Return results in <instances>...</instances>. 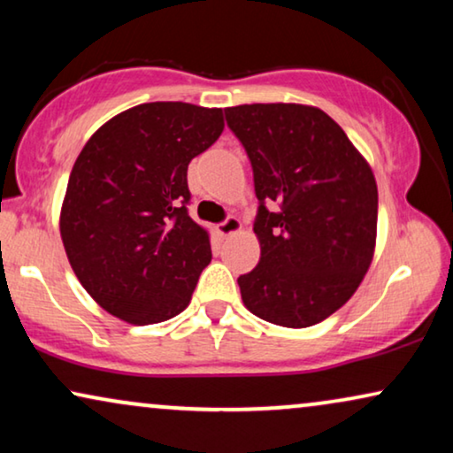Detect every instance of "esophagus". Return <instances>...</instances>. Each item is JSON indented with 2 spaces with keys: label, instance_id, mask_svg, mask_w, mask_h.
<instances>
[{
  "label": "esophagus",
  "instance_id": "34e87169",
  "mask_svg": "<svg viewBox=\"0 0 453 453\" xmlns=\"http://www.w3.org/2000/svg\"><path fill=\"white\" fill-rule=\"evenodd\" d=\"M216 231H219L220 237H231V234H237L241 231V220L234 219V216H228L225 222L216 226Z\"/></svg>",
  "mask_w": 453,
  "mask_h": 453
}]
</instances>
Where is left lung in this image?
Wrapping results in <instances>:
<instances>
[{
    "label": "left lung",
    "instance_id": "obj_1",
    "mask_svg": "<svg viewBox=\"0 0 453 453\" xmlns=\"http://www.w3.org/2000/svg\"><path fill=\"white\" fill-rule=\"evenodd\" d=\"M253 166L259 264L239 276L243 305L282 327L338 311L367 274L377 239V183L344 129L311 104L225 109ZM280 209L270 213L265 203Z\"/></svg>",
    "mask_w": 453,
    "mask_h": 453
}]
</instances>
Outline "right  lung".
<instances>
[{"mask_svg": "<svg viewBox=\"0 0 453 453\" xmlns=\"http://www.w3.org/2000/svg\"><path fill=\"white\" fill-rule=\"evenodd\" d=\"M222 129V109L144 103L111 117L86 142L59 233L73 274L104 311L150 326L189 305L212 250L185 208L188 165Z\"/></svg>", "mask_w": 453, "mask_h": 453, "instance_id": "add662e5", "label": "right lung"}]
</instances>
